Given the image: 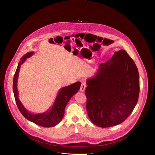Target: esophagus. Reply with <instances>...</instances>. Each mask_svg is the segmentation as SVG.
Masks as SVG:
<instances>
[{
	"label": "esophagus",
	"instance_id": "34e87169",
	"mask_svg": "<svg viewBox=\"0 0 155 155\" xmlns=\"http://www.w3.org/2000/svg\"><path fill=\"white\" fill-rule=\"evenodd\" d=\"M86 87V84H85L84 83H82V84H81V87H80V91L81 92H84V91H85Z\"/></svg>",
	"mask_w": 155,
	"mask_h": 155
}]
</instances>
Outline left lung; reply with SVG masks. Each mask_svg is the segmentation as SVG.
<instances>
[{
  "label": "left lung",
  "mask_w": 155,
  "mask_h": 155,
  "mask_svg": "<svg viewBox=\"0 0 155 155\" xmlns=\"http://www.w3.org/2000/svg\"><path fill=\"white\" fill-rule=\"evenodd\" d=\"M86 110L100 127L123 123L136 106L140 94L138 68L125 50L115 52L101 63L94 77L86 81Z\"/></svg>",
  "instance_id": "8db88e82"
}]
</instances>
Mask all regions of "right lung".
Listing matches in <instances>:
<instances>
[{
    "instance_id": "1",
    "label": "right lung",
    "mask_w": 155,
    "mask_h": 155,
    "mask_svg": "<svg viewBox=\"0 0 155 155\" xmlns=\"http://www.w3.org/2000/svg\"><path fill=\"white\" fill-rule=\"evenodd\" d=\"M33 54L34 52H28L21 58L20 61L18 64L14 76L12 84V89L15 100L18 110L22 115L28 120L40 126L45 127H53L57 125L61 121L64 116V109L68 103L73 97V95L78 91L80 88L81 83L78 81L60 89L52 107L49 110L44 113L37 114L31 113L25 108L18 99L17 83L21 65L25 61L27 58L30 57Z\"/></svg>"
}]
</instances>
